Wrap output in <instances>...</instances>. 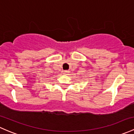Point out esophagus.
Here are the masks:
<instances>
[{
    "label": "esophagus",
    "instance_id": "34e87169",
    "mask_svg": "<svg viewBox=\"0 0 134 134\" xmlns=\"http://www.w3.org/2000/svg\"><path fill=\"white\" fill-rule=\"evenodd\" d=\"M63 73L64 74H67L68 73H69V71H63Z\"/></svg>",
    "mask_w": 134,
    "mask_h": 134
}]
</instances>
